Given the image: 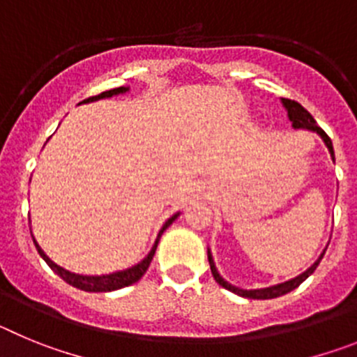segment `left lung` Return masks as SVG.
<instances>
[{"label": "left lung", "instance_id": "1", "mask_svg": "<svg viewBox=\"0 0 357 357\" xmlns=\"http://www.w3.org/2000/svg\"><path fill=\"white\" fill-rule=\"evenodd\" d=\"M280 102H282L284 109L288 110V118H289V121H291V127L295 128V130H296V128H302V130L317 132V134L321 137V141L326 143L327 150H329V153H331V159L334 160L333 141H331V137L326 134V132L318 127L313 116L309 114L307 110H305L304 107L301 105V103L293 102V100H288V98H282ZM326 250H327V248H326ZM326 250L321 252L320 257H318V259L314 261V263L311 264V266H309L304 273L296 275L295 279H289V280H286V282H280V284L270 286V288H261V289H243V288H238V286H234V284H230V282H227V280L223 279L222 275H220V272H218V268H216V264H214V259H213V254H211L209 248H207V257H209L211 272H213L214 280H216L218 284L222 286V288L229 289V291L236 293V295H239V296H245V298H257V301H266V298H277V296H282V295H286V293L293 291L295 288H298V286H301L302 282H304V280L307 279V277L311 275L314 270H317V266L320 264V261H321V257H324V254H326Z\"/></svg>", "mask_w": 357, "mask_h": 357}]
</instances>
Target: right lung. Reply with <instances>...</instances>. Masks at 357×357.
I'll return each instance as SVG.
<instances>
[{
  "instance_id": "1",
  "label": "right lung",
  "mask_w": 357,
  "mask_h": 357,
  "mask_svg": "<svg viewBox=\"0 0 357 357\" xmlns=\"http://www.w3.org/2000/svg\"><path fill=\"white\" fill-rule=\"evenodd\" d=\"M127 91H128V87H116V89L105 91V93L98 94V96L87 98V100H84L82 103L96 102V100H102V98L118 96V94L127 93ZM178 216H181V213H175L172 218H168V220H166V223H164L162 229L159 230V234H157V239H155V243H153V247H151V250L148 252V255L144 257L143 261H139V263L134 264V266L127 268V270H119V272L109 273V275H80V273L69 272V270H66V268H62V266H59L56 263H53L48 255L44 254L43 248L39 247V243L36 241V238H33V236H31V238H33V243H36V248H37V252L40 254V257H43V259L48 263V266L52 268L53 272L61 277V279H64L68 284L75 286V288H78V289H84V291H91V293H93V291L94 293H98V291H114V289H121V288H125V286L134 284V282H137V280H139L141 277L146 273L148 266H150L151 259H153V254H155V250H157V245H159L160 236H162L164 230L168 229V227L172 225V223L175 222Z\"/></svg>"
}]
</instances>
